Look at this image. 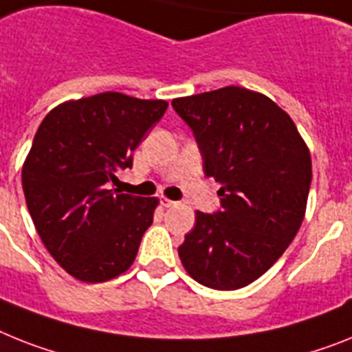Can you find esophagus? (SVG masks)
I'll return each mask as SVG.
<instances>
[{
  "mask_svg": "<svg viewBox=\"0 0 352 352\" xmlns=\"http://www.w3.org/2000/svg\"><path fill=\"white\" fill-rule=\"evenodd\" d=\"M162 205H164L165 208H170V207H176L178 203L173 201V199H167V197H164V199H162Z\"/></svg>",
  "mask_w": 352,
  "mask_h": 352,
  "instance_id": "34e87169",
  "label": "esophagus"
}]
</instances>
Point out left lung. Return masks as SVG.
<instances>
[{
  "label": "left lung",
  "instance_id": "8db88e82",
  "mask_svg": "<svg viewBox=\"0 0 352 352\" xmlns=\"http://www.w3.org/2000/svg\"><path fill=\"white\" fill-rule=\"evenodd\" d=\"M192 129L221 210L196 212L178 248L187 274L239 289L268 272L297 235L311 185V155L297 126L263 93L239 86L174 98Z\"/></svg>",
  "mask_w": 352,
  "mask_h": 352
}]
</instances>
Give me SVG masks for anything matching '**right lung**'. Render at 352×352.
Instances as JSON below:
<instances>
[{
    "instance_id": "right-lung-1",
    "label": "right lung",
    "mask_w": 352,
    "mask_h": 352,
    "mask_svg": "<svg viewBox=\"0 0 352 352\" xmlns=\"http://www.w3.org/2000/svg\"><path fill=\"white\" fill-rule=\"evenodd\" d=\"M167 106L106 91L59 104L41 122L23 192L43 245L77 280L106 283L135 261L158 197L120 194L111 183Z\"/></svg>"
}]
</instances>
